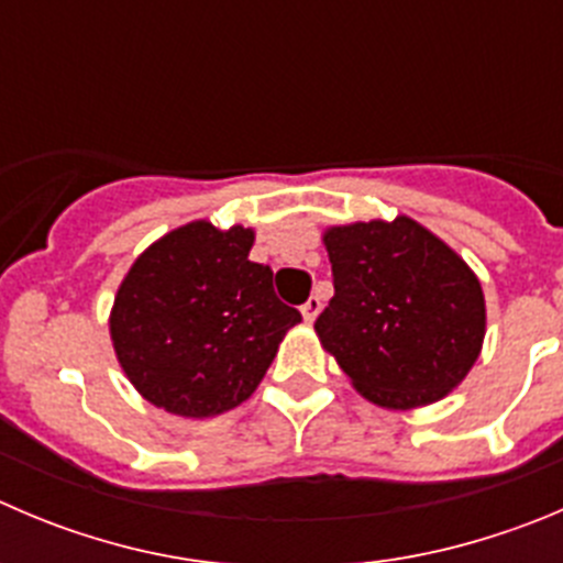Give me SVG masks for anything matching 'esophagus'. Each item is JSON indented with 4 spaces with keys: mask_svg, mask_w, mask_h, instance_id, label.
<instances>
[{
    "mask_svg": "<svg viewBox=\"0 0 563 563\" xmlns=\"http://www.w3.org/2000/svg\"><path fill=\"white\" fill-rule=\"evenodd\" d=\"M318 312H320V298L318 296L307 298V303H303V307H301L303 320H307V323H312V320L318 318Z\"/></svg>",
    "mask_w": 563,
    "mask_h": 563,
    "instance_id": "34e87169",
    "label": "esophagus"
}]
</instances>
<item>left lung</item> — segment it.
I'll return each mask as SVG.
<instances>
[{"label": "left lung", "mask_w": 563, "mask_h": 563, "mask_svg": "<svg viewBox=\"0 0 563 563\" xmlns=\"http://www.w3.org/2000/svg\"><path fill=\"white\" fill-rule=\"evenodd\" d=\"M334 298L314 329L367 400L415 409L475 365L486 309L475 273L411 218L325 232Z\"/></svg>", "instance_id": "left-lung-1"}]
</instances>
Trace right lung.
<instances>
[{
	"label": "right lung",
	"mask_w": 563,
	"mask_h": 563,
	"mask_svg": "<svg viewBox=\"0 0 563 563\" xmlns=\"http://www.w3.org/2000/svg\"><path fill=\"white\" fill-rule=\"evenodd\" d=\"M254 232L196 221L143 251L110 318L118 362L170 415L212 417L243 404L301 312L249 260Z\"/></svg>",
	"instance_id": "add662e5"
}]
</instances>
